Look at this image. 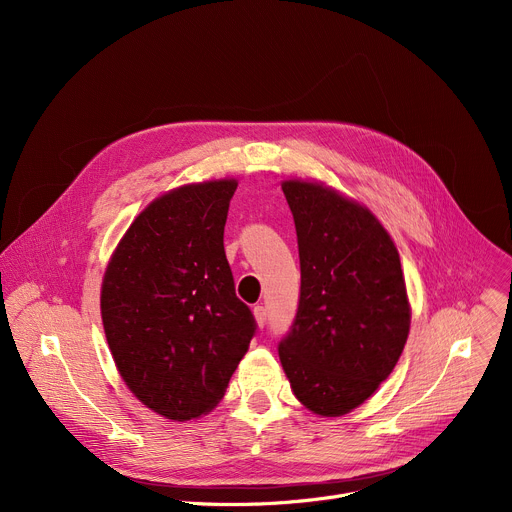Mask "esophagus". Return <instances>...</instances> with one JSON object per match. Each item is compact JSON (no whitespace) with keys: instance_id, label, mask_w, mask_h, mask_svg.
Returning a JSON list of instances; mask_svg holds the SVG:
<instances>
[{"instance_id":"esophagus-1","label":"esophagus","mask_w":512,"mask_h":512,"mask_svg":"<svg viewBox=\"0 0 512 512\" xmlns=\"http://www.w3.org/2000/svg\"><path fill=\"white\" fill-rule=\"evenodd\" d=\"M253 314H255L257 324L263 328V326L267 324V310H265L263 306H255V308H253Z\"/></svg>"}]
</instances>
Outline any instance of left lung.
Here are the masks:
<instances>
[{"label":"left lung","instance_id":"left-lung-1","mask_svg":"<svg viewBox=\"0 0 512 512\" xmlns=\"http://www.w3.org/2000/svg\"><path fill=\"white\" fill-rule=\"evenodd\" d=\"M300 251V300L277 344L296 397L338 417L391 375L409 334L399 253L367 210L310 182H285Z\"/></svg>","mask_w":512,"mask_h":512}]
</instances>
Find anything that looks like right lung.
<instances>
[{
  "label": "right lung",
  "instance_id": "right-lung-1",
  "mask_svg": "<svg viewBox=\"0 0 512 512\" xmlns=\"http://www.w3.org/2000/svg\"><path fill=\"white\" fill-rule=\"evenodd\" d=\"M235 190V180H218L154 200L105 271L101 316L117 369L168 419L200 417L221 401L257 332L225 255Z\"/></svg>",
  "mask_w": 512,
  "mask_h": 512
}]
</instances>
